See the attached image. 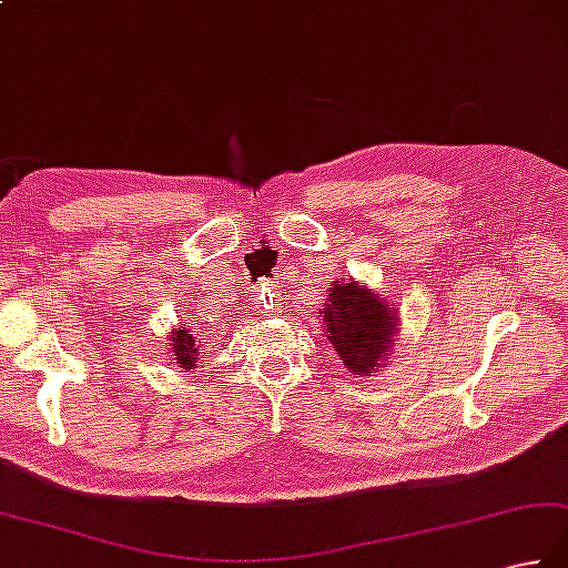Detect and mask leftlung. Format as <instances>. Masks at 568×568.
Instances as JSON below:
<instances>
[{
    "instance_id": "8db88e82",
    "label": "left lung",
    "mask_w": 568,
    "mask_h": 568,
    "mask_svg": "<svg viewBox=\"0 0 568 568\" xmlns=\"http://www.w3.org/2000/svg\"><path fill=\"white\" fill-rule=\"evenodd\" d=\"M317 317L327 327L337 357L354 374L372 376L374 366L394 347L398 313L354 281L332 283Z\"/></svg>"
}]
</instances>
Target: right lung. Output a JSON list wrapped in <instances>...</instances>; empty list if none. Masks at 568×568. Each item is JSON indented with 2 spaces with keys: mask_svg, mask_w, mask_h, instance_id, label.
<instances>
[{
  "mask_svg": "<svg viewBox=\"0 0 568 568\" xmlns=\"http://www.w3.org/2000/svg\"><path fill=\"white\" fill-rule=\"evenodd\" d=\"M170 337H172L170 347L174 352V359L182 366V369H192V366H196V362H204V357H209L206 352L199 349V342L194 339V335H189L186 327L174 329Z\"/></svg>",
  "mask_w": 568,
  "mask_h": 568,
  "instance_id": "right-lung-1",
  "label": "right lung"
}]
</instances>
